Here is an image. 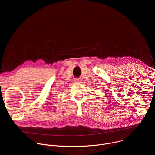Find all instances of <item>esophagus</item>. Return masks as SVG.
<instances>
[{
    "mask_svg": "<svg viewBox=\"0 0 155 155\" xmlns=\"http://www.w3.org/2000/svg\"><path fill=\"white\" fill-rule=\"evenodd\" d=\"M74 81H75V83H81V79H79V78H76V79H74Z\"/></svg>",
    "mask_w": 155,
    "mask_h": 155,
    "instance_id": "esophagus-1",
    "label": "esophagus"
}]
</instances>
